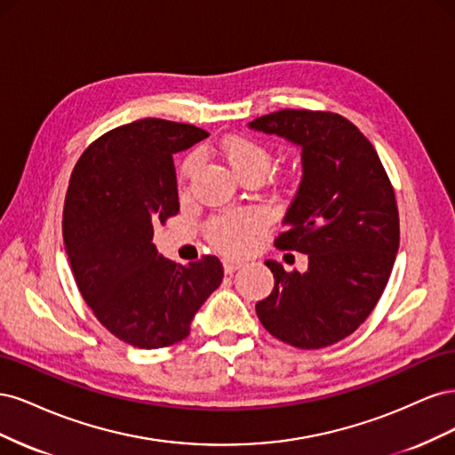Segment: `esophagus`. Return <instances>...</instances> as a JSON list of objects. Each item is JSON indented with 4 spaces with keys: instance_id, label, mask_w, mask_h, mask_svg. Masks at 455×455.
Listing matches in <instances>:
<instances>
[{
    "instance_id": "1",
    "label": "esophagus",
    "mask_w": 455,
    "mask_h": 455,
    "mask_svg": "<svg viewBox=\"0 0 455 455\" xmlns=\"http://www.w3.org/2000/svg\"><path fill=\"white\" fill-rule=\"evenodd\" d=\"M222 264H224V271H226L228 275L235 273L237 269L243 267V261H241V259H235V258H231V256H224V258H222Z\"/></svg>"
}]
</instances>
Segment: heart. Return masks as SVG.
<instances>
[{
	"label": "heart",
	"mask_w": 455,
	"mask_h": 455,
	"mask_svg": "<svg viewBox=\"0 0 455 455\" xmlns=\"http://www.w3.org/2000/svg\"><path fill=\"white\" fill-rule=\"evenodd\" d=\"M220 156L237 178L264 176L271 167V151L251 136H228L220 144ZM197 156H188L178 169V182L184 186L196 172ZM264 228V220L258 212L241 211L226 216H218L209 224V239L216 249L239 254L249 251L256 235Z\"/></svg>",
	"instance_id": "1"
}]
</instances>
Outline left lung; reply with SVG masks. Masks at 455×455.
<instances>
[{"mask_svg":"<svg viewBox=\"0 0 455 455\" xmlns=\"http://www.w3.org/2000/svg\"><path fill=\"white\" fill-rule=\"evenodd\" d=\"M249 127L301 148L304 176L275 246L309 259L306 273L266 261L275 286L258 319L288 346L328 347L366 321L387 286L401 239L395 189L374 146L338 114L281 109Z\"/></svg>","mask_w":455,"mask_h":455,"instance_id":"8db88e82","label":"left lung"}]
</instances>
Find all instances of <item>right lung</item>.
I'll return each instance as SVG.
<instances>
[{
    "label": "right lung",
    "instance_id": "obj_1",
    "mask_svg": "<svg viewBox=\"0 0 455 455\" xmlns=\"http://www.w3.org/2000/svg\"><path fill=\"white\" fill-rule=\"evenodd\" d=\"M209 132L167 119L108 131L76 163L62 237L81 296L116 338L140 349L189 334L196 313L222 283L216 256L189 266L157 254L154 226L180 211L172 156Z\"/></svg>",
    "mask_w": 455,
    "mask_h": 455
}]
</instances>
